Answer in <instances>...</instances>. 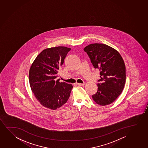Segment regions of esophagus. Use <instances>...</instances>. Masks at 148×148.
Returning <instances> with one entry per match:
<instances>
[{"label":"esophagus","instance_id":"esophagus-1","mask_svg":"<svg viewBox=\"0 0 148 148\" xmlns=\"http://www.w3.org/2000/svg\"><path fill=\"white\" fill-rule=\"evenodd\" d=\"M76 85L78 86H84V83H76Z\"/></svg>","mask_w":148,"mask_h":148}]
</instances>
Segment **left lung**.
<instances>
[{"mask_svg": "<svg viewBox=\"0 0 148 148\" xmlns=\"http://www.w3.org/2000/svg\"><path fill=\"white\" fill-rule=\"evenodd\" d=\"M84 50L92 65L100 72L98 90L92 96L96 103L102 106L112 103L121 94L125 83V62L117 51L103 44H91Z\"/></svg>", "mask_w": 148, "mask_h": 148, "instance_id": "obj_1", "label": "left lung"}]
</instances>
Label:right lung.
Here are the masks:
<instances>
[{"mask_svg": "<svg viewBox=\"0 0 148 148\" xmlns=\"http://www.w3.org/2000/svg\"><path fill=\"white\" fill-rule=\"evenodd\" d=\"M71 48L65 47L47 48L35 59L29 71V82L36 98L43 106L56 110L66 103L73 86L60 82L58 70Z\"/></svg>", "mask_w": 148, "mask_h": 148, "instance_id": "right-lung-1", "label": "right lung"}]
</instances>
